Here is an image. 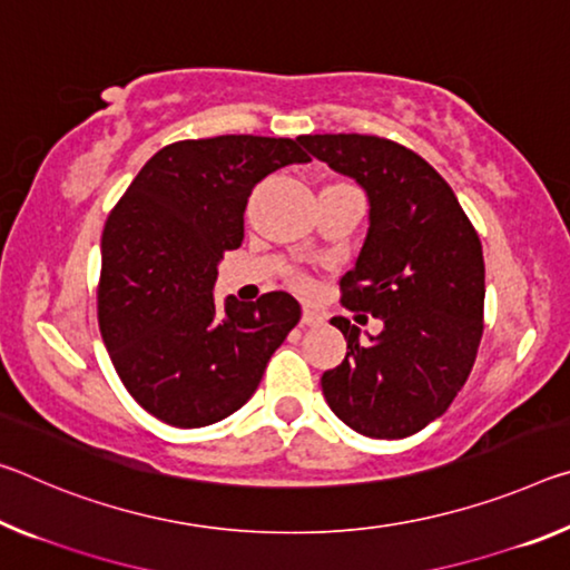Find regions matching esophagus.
<instances>
[{
	"label": "esophagus",
	"mask_w": 570,
	"mask_h": 570,
	"mask_svg": "<svg viewBox=\"0 0 570 570\" xmlns=\"http://www.w3.org/2000/svg\"><path fill=\"white\" fill-rule=\"evenodd\" d=\"M322 322H324V317H322L317 309H312V306H304V312H302V324H304V327H320Z\"/></svg>",
	"instance_id": "obj_1"
}]
</instances>
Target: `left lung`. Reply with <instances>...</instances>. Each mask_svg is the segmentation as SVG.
Returning <instances> with one entry per match:
<instances>
[{
  "label": "left lung",
  "instance_id": "1",
  "mask_svg": "<svg viewBox=\"0 0 570 570\" xmlns=\"http://www.w3.org/2000/svg\"><path fill=\"white\" fill-rule=\"evenodd\" d=\"M367 193L370 228L342 276V304L383 322L360 340L345 317L342 365L322 375L337 419L370 439H405L444 413L472 373L484 330V258L454 189L415 151L365 134L299 137Z\"/></svg>",
  "mask_w": 570,
  "mask_h": 570
}]
</instances>
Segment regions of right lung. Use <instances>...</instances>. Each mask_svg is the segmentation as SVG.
<instances>
[{"label":"right lung","instance_id":"1","mask_svg":"<svg viewBox=\"0 0 570 570\" xmlns=\"http://www.w3.org/2000/svg\"><path fill=\"white\" fill-rule=\"evenodd\" d=\"M309 161L299 139L225 134L159 149L108 215L98 327L126 391L177 429L238 411L302 320L286 292L213 299L225 250L243 240L250 189Z\"/></svg>","mask_w":570,"mask_h":570}]
</instances>
